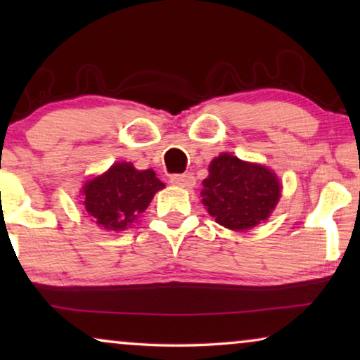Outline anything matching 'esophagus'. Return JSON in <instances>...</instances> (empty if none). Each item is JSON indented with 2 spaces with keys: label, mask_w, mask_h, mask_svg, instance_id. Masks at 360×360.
Returning a JSON list of instances; mask_svg holds the SVG:
<instances>
[{
  "label": "esophagus",
  "mask_w": 360,
  "mask_h": 360,
  "mask_svg": "<svg viewBox=\"0 0 360 360\" xmlns=\"http://www.w3.org/2000/svg\"><path fill=\"white\" fill-rule=\"evenodd\" d=\"M170 184L180 186V188H191V186L195 185V176L191 174H176L170 176Z\"/></svg>",
  "instance_id": "1"
}]
</instances>
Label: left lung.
Instances as JSON below:
<instances>
[{
    "mask_svg": "<svg viewBox=\"0 0 360 360\" xmlns=\"http://www.w3.org/2000/svg\"><path fill=\"white\" fill-rule=\"evenodd\" d=\"M201 190L208 213L224 228L244 231L267 219L280 198L274 172L248 164L231 154H221L210 164Z\"/></svg>",
    "mask_w": 360,
    "mask_h": 360,
    "instance_id": "8db88e82",
    "label": "left lung"
}]
</instances>
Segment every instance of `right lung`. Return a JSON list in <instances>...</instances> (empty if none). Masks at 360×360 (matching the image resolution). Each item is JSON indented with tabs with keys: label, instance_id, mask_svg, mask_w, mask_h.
Returning <instances> with one entry per match:
<instances>
[{
	"label": "right lung",
	"instance_id": "right-lung-1",
	"mask_svg": "<svg viewBox=\"0 0 360 360\" xmlns=\"http://www.w3.org/2000/svg\"><path fill=\"white\" fill-rule=\"evenodd\" d=\"M154 170H136L127 162H117L106 174L83 186L85 210L101 228L126 229L149 206L155 191L164 188Z\"/></svg>",
	"mask_w": 360,
	"mask_h": 360
}]
</instances>
